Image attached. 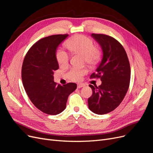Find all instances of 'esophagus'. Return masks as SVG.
<instances>
[{"mask_svg": "<svg viewBox=\"0 0 153 153\" xmlns=\"http://www.w3.org/2000/svg\"><path fill=\"white\" fill-rule=\"evenodd\" d=\"M84 86H85V85L84 84H78L77 85V88L78 89H80V88L84 87Z\"/></svg>", "mask_w": 153, "mask_h": 153, "instance_id": "1", "label": "esophagus"}]
</instances>
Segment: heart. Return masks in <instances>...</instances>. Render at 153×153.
Segmentation results:
<instances>
[{
    "label": "heart",
    "instance_id": "b5f03b06",
    "mask_svg": "<svg viewBox=\"0 0 153 153\" xmlns=\"http://www.w3.org/2000/svg\"><path fill=\"white\" fill-rule=\"evenodd\" d=\"M66 47L75 53H82L84 61L91 66H95L99 63L101 58L100 48L94 45L92 40L84 35H77L69 39L66 43ZM57 62L61 66H66L69 61V55L62 48L57 50L56 52ZM87 72L85 67L73 68L70 69L67 76L70 80L79 81Z\"/></svg>",
    "mask_w": 153,
    "mask_h": 153
}]
</instances>
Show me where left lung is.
Listing matches in <instances>:
<instances>
[{"instance_id": "left-lung-1", "label": "left lung", "mask_w": 153, "mask_h": 153, "mask_svg": "<svg viewBox=\"0 0 153 153\" xmlns=\"http://www.w3.org/2000/svg\"><path fill=\"white\" fill-rule=\"evenodd\" d=\"M100 45L103 57L91 78H100L101 84L89 85L92 94L88 106L92 112L103 115L116 108L126 96L130 81L131 70L126 51L114 38L105 34H92Z\"/></svg>"}]
</instances>
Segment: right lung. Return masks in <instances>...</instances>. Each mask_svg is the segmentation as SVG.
Wrapping results in <instances>:
<instances>
[{"instance_id":"right-lung-1","label":"right lung","mask_w":153,"mask_h":153,"mask_svg":"<svg viewBox=\"0 0 153 153\" xmlns=\"http://www.w3.org/2000/svg\"><path fill=\"white\" fill-rule=\"evenodd\" d=\"M68 34L46 37L36 42L27 53L22 68L23 85L37 108L48 115L61 113L69 95L76 89L75 83L57 85L53 71L59 69L56 51Z\"/></svg>"}]
</instances>
